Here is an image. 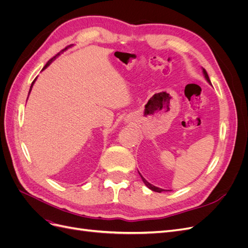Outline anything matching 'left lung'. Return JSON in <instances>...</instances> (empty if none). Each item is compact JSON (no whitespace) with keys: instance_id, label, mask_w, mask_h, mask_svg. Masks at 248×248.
Returning <instances> with one entry per match:
<instances>
[{"instance_id":"1","label":"left lung","mask_w":248,"mask_h":248,"mask_svg":"<svg viewBox=\"0 0 248 248\" xmlns=\"http://www.w3.org/2000/svg\"><path fill=\"white\" fill-rule=\"evenodd\" d=\"M202 72H204V76H205V78H206V79H207V81L209 82V84H211V81H210V78H209V77H208V73H207V71L202 68ZM140 174V172H139ZM140 177H141V179H142V181H144V183L146 184V186L148 187V188H150L151 190H153V191H156V192H161V191H164L163 189H161V188H158V187H156V186H154V185H152L151 183H149L147 180L142 177L141 175H140Z\"/></svg>"}]
</instances>
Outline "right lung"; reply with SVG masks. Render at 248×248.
<instances>
[{"label":"right lung","mask_w":248,"mask_h":248,"mask_svg":"<svg viewBox=\"0 0 248 248\" xmlns=\"http://www.w3.org/2000/svg\"><path fill=\"white\" fill-rule=\"evenodd\" d=\"M65 49H67V47H66V48H65ZM59 55H60V52H59V54H58V55H57V56H59ZM57 56H55V57H54V58H51V59H50V60H49V61H48V62H47V63H46V66H44V67H43V69H46V67H47V66H49V64H50V63H51V62H52V61H54V60H55V59H56V57H57ZM43 69H42V70H43ZM35 79H36V78H35ZM35 79H34V81H33V82H32V85H31V89H30V91H29V94H30V92H31V90H32V87H33V84H34V82H35Z\"/></svg>","instance_id":"1"}]
</instances>
